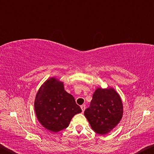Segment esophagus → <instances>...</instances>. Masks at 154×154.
<instances>
[{"mask_svg":"<svg viewBox=\"0 0 154 154\" xmlns=\"http://www.w3.org/2000/svg\"><path fill=\"white\" fill-rule=\"evenodd\" d=\"M81 109H82V112L83 113V112H84V111H85V105H82V106H81Z\"/></svg>","mask_w":154,"mask_h":154,"instance_id":"obj_1","label":"esophagus"}]
</instances>
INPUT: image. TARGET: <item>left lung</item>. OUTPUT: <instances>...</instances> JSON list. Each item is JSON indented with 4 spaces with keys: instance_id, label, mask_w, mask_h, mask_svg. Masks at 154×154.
I'll use <instances>...</instances> for the list:
<instances>
[{
    "instance_id": "1",
    "label": "left lung",
    "mask_w": 154,
    "mask_h": 154,
    "mask_svg": "<svg viewBox=\"0 0 154 154\" xmlns=\"http://www.w3.org/2000/svg\"><path fill=\"white\" fill-rule=\"evenodd\" d=\"M84 115L95 132L101 135L109 133L119 124L123 116L120 96L112 88H97Z\"/></svg>"
}]
</instances>
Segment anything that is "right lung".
Wrapping results in <instances>:
<instances>
[{"mask_svg":"<svg viewBox=\"0 0 154 154\" xmlns=\"http://www.w3.org/2000/svg\"><path fill=\"white\" fill-rule=\"evenodd\" d=\"M35 110L41 124L54 132L66 128L72 117L82 112L73 96L64 90L63 82L55 77L49 78L39 88Z\"/></svg>","mask_w":154,"mask_h":154,"instance_id":"1","label":"right lung"}]
</instances>
